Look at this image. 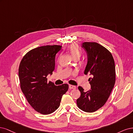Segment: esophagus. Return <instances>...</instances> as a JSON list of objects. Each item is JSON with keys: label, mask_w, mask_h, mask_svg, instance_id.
<instances>
[{"label": "esophagus", "mask_w": 133, "mask_h": 133, "mask_svg": "<svg viewBox=\"0 0 133 133\" xmlns=\"http://www.w3.org/2000/svg\"><path fill=\"white\" fill-rule=\"evenodd\" d=\"M69 88L70 89H76V87L75 86V85H71V84H70L69 85Z\"/></svg>", "instance_id": "1"}]
</instances>
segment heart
I'll return each instance as SVG.
<instances>
[{
  "instance_id": "1",
  "label": "heart",
  "mask_w": 133,
  "mask_h": 133,
  "mask_svg": "<svg viewBox=\"0 0 133 133\" xmlns=\"http://www.w3.org/2000/svg\"><path fill=\"white\" fill-rule=\"evenodd\" d=\"M68 50L75 59H78L81 56V51L76 44H72L68 47Z\"/></svg>"
}]
</instances>
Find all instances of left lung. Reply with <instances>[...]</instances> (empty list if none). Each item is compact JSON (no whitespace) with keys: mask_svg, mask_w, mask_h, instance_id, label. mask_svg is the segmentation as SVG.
<instances>
[{"mask_svg":"<svg viewBox=\"0 0 133 133\" xmlns=\"http://www.w3.org/2000/svg\"><path fill=\"white\" fill-rule=\"evenodd\" d=\"M82 48L88 56L84 74L91 75L88 79L91 89L85 92L78 87L81 96L77 104L84 112L92 113L105 104L112 92L115 82V63L110 51L97 42H83Z\"/></svg>","mask_w":133,"mask_h":133,"instance_id":"1","label":"left lung"}]
</instances>
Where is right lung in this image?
<instances>
[{
    "mask_svg": "<svg viewBox=\"0 0 133 133\" xmlns=\"http://www.w3.org/2000/svg\"><path fill=\"white\" fill-rule=\"evenodd\" d=\"M60 45H47L31 50L24 55L19 67L20 88L26 99L36 112L42 114L54 112L60 105L62 96L68 85H55L48 82L47 76L52 74L55 56Z\"/></svg>",
    "mask_w": 133,
    "mask_h": 133,
    "instance_id": "add662e5",
    "label": "right lung"
}]
</instances>
